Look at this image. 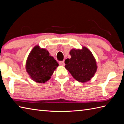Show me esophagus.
<instances>
[{"label": "esophagus", "instance_id": "34e87169", "mask_svg": "<svg viewBox=\"0 0 124 124\" xmlns=\"http://www.w3.org/2000/svg\"><path fill=\"white\" fill-rule=\"evenodd\" d=\"M59 64L60 65H62V66H64V65H65L64 61H60L59 62Z\"/></svg>", "mask_w": 124, "mask_h": 124}]
</instances>
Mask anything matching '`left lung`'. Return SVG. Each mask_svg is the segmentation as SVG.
Instances as JSON below:
<instances>
[{
	"instance_id": "obj_1",
	"label": "left lung",
	"mask_w": 124,
	"mask_h": 124,
	"mask_svg": "<svg viewBox=\"0 0 124 124\" xmlns=\"http://www.w3.org/2000/svg\"><path fill=\"white\" fill-rule=\"evenodd\" d=\"M70 59L65 60V68L72 76L82 83L88 82L94 76L97 69L96 60L88 48L72 49Z\"/></svg>"
}]
</instances>
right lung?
<instances>
[{"mask_svg": "<svg viewBox=\"0 0 124 124\" xmlns=\"http://www.w3.org/2000/svg\"><path fill=\"white\" fill-rule=\"evenodd\" d=\"M59 65L48 51L35 46L28 55L26 70L31 78L36 83H44L51 78Z\"/></svg>", "mask_w": 124, "mask_h": 124, "instance_id": "1", "label": "right lung"}]
</instances>
